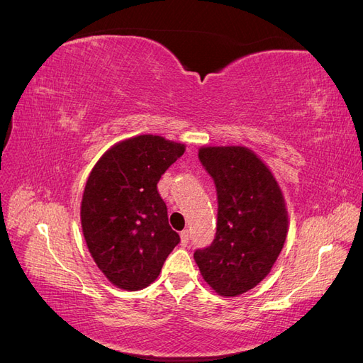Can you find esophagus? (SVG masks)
<instances>
[{
	"mask_svg": "<svg viewBox=\"0 0 363 363\" xmlns=\"http://www.w3.org/2000/svg\"><path fill=\"white\" fill-rule=\"evenodd\" d=\"M180 238H182V245L183 247L189 244V232H188V230H183V232L180 233Z\"/></svg>",
	"mask_w": 363,
	"mask_h": 363,
	"instance_id": "34e87169",
	"label": "esophagus"
}]
</instances>
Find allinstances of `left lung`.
Instances as JSON below:
<instances>
[{
	"instance_id": "1",
	"label": "left lung",
	"mask_w": 363,
	"mask_h": 363,
	"mask_svg": "<svg viewBox=\"0 0 363 363\" xmlns=\"http://www.w3.org/2000/svg\"><path fill=\"white\" fill-rule=\"evenodd\" d=\"M199 159L216 188L213 242L194 252L203 279L216 294L236 296L265 279L288 233L279 184L245 147H204Z\"/></svg>"
}]
</instances>
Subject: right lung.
Returning <instances> with one entry per match:
<instances>
[{
	"label": "right lung",
	"instance_id": "add662e5",
	"mask_svg": "<svg viewBox=\"0 0 363 363\" xmlns=\"http://www.w3.org/2000/svg\"><path fill=\"white\" fill-rule=\"evenodd\" d=\"M184 145L142 135L119 142L96 162L82 200L87 248L115 286L139 291L155 281L180 242L157 183Z\"/></svg>",
	"mask_w": 363,
	"mask_h": 363
}]
</instances>
